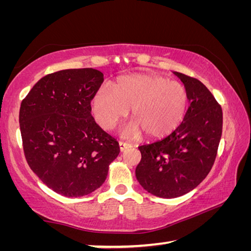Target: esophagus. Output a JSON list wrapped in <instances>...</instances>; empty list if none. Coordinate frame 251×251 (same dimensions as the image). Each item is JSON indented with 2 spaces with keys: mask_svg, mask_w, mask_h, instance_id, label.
Here are the masks:
<instances>
[{
  "mask_svg": "<svg viewBox=\"0 0 251 251\" xmlns=\"http://www.w3.org/2000/svg\"><path fill=\"white\" fill-rule=\"evenodd\" d=\"M131 145L128 143H124V142H120V150L121 151H125L126 150H128V148H130Z\"/></svg>",
  "mask_w": 251,
  "mask_h": 251,
  "instance_id": "34e87169",
  "label": "esophagus"
}]
</instances>
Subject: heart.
<instances>
[{
	"label": "heart",
	"instance_id": "1",
	"mask_svg": "<svg viewBox=\"0 0 251 251\" xmlns=\"http://www.w3.org/2000/svg\"><path fill=\"white\" fill-rule=\"evenodd\" d=\"M129 108L134 118L124 128L130 137L143 131L146 137L158 139L175 131L188 108L185 86L164 76L136 73L116 80L114 87L103 85L92 100V112L97 123L112 129Z\"/></svg>",
	"mask_w": 251,
	"mask_h": 251
}]
</instances>
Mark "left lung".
I'll return each instance as SVG.
<instances>
[{
	"label": "left lung",
	"mask_w": 251,
	"mask_h": 251,
	"mask_svg": "<svg viewBox=\"0 0 251 251\" xmlns=\"http://www.w3.org/2000/svg\"><path fill=\"white\" fill-rule=\"evenodd\" d=\"M187 91L189 107L179 127L161 141L139 146L136 178L148 193L176 198L192 192L209 174L223 133V110L198 80L175 72Z\"/></svg>",
	"instance_id": "8db88e82"
}]
</instances>
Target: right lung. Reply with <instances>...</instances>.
<instances>
[{"label": "right lung", "mask_w": 251, "mask_h": 251, "mask_svg": "<svg viewBox=\"0 0 251 251\" xmlns=\"http://www.w3.org/2000/svg\"><path fill=\"white\" fill-rule=\"evenodd\" d=\"M104 80L94 69L55 72L34 85L20 108L28 166L65 197H80L104 184L120 145L96 124L91 100Z\"/></svg>", "instance_id": "1"}]
</instances>
